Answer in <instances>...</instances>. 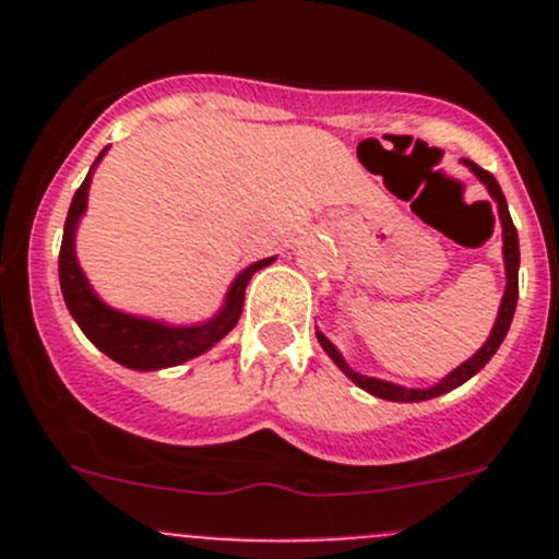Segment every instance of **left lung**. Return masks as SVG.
<instances>
[{"label":"left lung","mask_w":559,"mask_h":559,"mask_svg":"<svg viewBox=\"0 0 559 559\" xmlns=\"http://www.w3.org/2000/svg\"><path fill=\"white\" fill-rule=\"evenodd\" d=\"M465 162V167H471V173L476 175L478 180H481L484 186H487L489 197H492L495 202H498V216H500V224H503V262H506V292H503V300H500V311H498V319H495V326L492 332H489L487 343H484L481 348H478L476 354H473L467 362H462L460 368L452 370V373L447 376L443 381H438L436 386L430 389H405L400 384H389V381H381V379H370V376H362L357 373V370L348 368V362L343 359V354L337 352L335 346H332L330 341H326L324 335H321L319 330H316V337H319L321 348L326 352V357L332 359V362L337 365V368L343 370V373L348 376V379L354 381L359 389H365V392H370L373 397H381V400H394V403H421V400H430V397H438V394H447L456 389L460 384H465L467 379H473V376L478 373V370L484 368V365L492 359V354L498 352L500 343H503L506 332H509L511 326V319H514V311H516V297H520V238H516V227L514 222H511V213H509V205H506V197H503V189H500V183L495 180L492 173L481 170V167L476 165V162L471 159H462Z\"/></svg>","instance_id":"left-lung-1"}]
</instances>
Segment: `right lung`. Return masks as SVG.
I'll return each instance as SVG.
<instances>
[{
    "instance_id": "right-lung-1",
    "label": "right lung",
    "mask_w": 559,
    "mask_h": 559,
    "mask_svg": "<svg viewBox=\"0 0 559 559\" xmlns=\"http://www.w3.org/2000/svg\"><path fill=\"white\" fill-rule=\"evenodd\" d=\"M107 148H110V145H107ZM107 148L97 156L94 167L103 162ZM94 167L88 170L81 189L75 191V197H72L70 213H67L64 222V238H61L59 251V284L72 319L78 321L83 335H86L99 352L107 354L110 359H116L123 368L162 370L186 362V359L200 357V354H205L207 348L216 346V343L238 324L240 313H243L248 281H251V275L257 273V270L267 267L275 257L259 259V262L248 264L243 273L233 281V286H229L222 311L213 316V319L202 321V324L170 326L154 319H143V316L116 311V308L105 306V302L99 300L97 292L92 289V284H88V278L83 275L75 257V229L81 216L86 213L88 186H92Z\"/></svg>"
}]
</instances>
